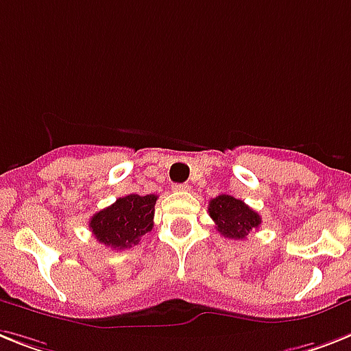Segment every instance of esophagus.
I'll list each match as a JSON object with an SVG mask.
<instances>
[{"label": "esophagus", "mask_w": 351, "mask_h": 351, "mask_svg": "<svg viewBox=\"0 0 351 351\" xmlns=\"http://www.w3.org/2000/svg\"><path fill=\"white\" fill-rule=\"evenodd\" d=\"M173 192H188L190 190V184L186 182H178V184H173Z\"/></svg>", "instance_id": "esophagus-1"}]
</instances>
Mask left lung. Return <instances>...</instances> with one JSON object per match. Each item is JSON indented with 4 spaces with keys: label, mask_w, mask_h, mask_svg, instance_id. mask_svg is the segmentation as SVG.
Instances as JSON below:
<instances>
[{
    "label": "left lung",
    "mask_w": 351,
    "mask_h": 351,
    "mask_svg": "<svg viewBox=\"0 0 351 351\" xmlns=\"http://www.w3.org/2000/svg\"><path fill=\"white\" fill-rule=\"evenodd\" d=\"M210 217L215 222L217 231L226 239L244 240L253 230H258L262 219L254 210L240 199L231 195H219L208 204Z\"/></svg>",
    "instance_id": "left-lung-1"
}]
</instances>
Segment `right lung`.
I'll return each instance as SVG.
<instances>
[{
  "label": "right lung",
  "instance_id": "add662e5",
  "mask_svg": "<svg viewBox=\"0 0 351 351\" xmlns=\"http://www.w3.org/2000/svg\"><path fill=\"white\" fill-rule=\"evenodd\" d=\"M158 195L120 197L114 204L91 217L89 230L100 244L111 249H127L140 242L154 226V206Z\"/></svg>",
  "mask_w": 351,
  "mask_h": 351
}]
</instances>
